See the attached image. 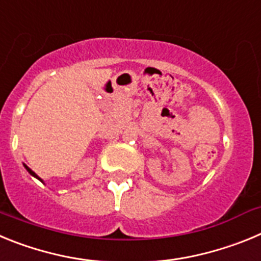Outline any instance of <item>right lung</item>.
<instances>
[{"mask_svg": "<svg viewBox=\"0 0 261 261\" xmlns=\"http://www.w3.org/2000/svg\"><path fill=\"white\" fill-rule=\"evenodd\" d=\"M24 167H26V168H27V171H29V172H30V174H31V175H32V176H35V177H38V179H39V180H41V179H40V177H39V176H38V175H36V174H35V172H34V171H32V170H31V168H29V167H27V166H24Z\"/></svg>", "mask_w": 261, "mask_h": 261, "instance_id": "add662e5", "label": "right lung"}]
</instances>
